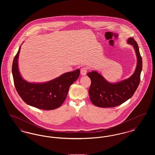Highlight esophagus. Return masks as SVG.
<instances>
[{"mask_svg":"<svg viewBox=\"0 0 155 155\" xmlns=\"http://www.w3.org/2000/svg\"><path fill=\"white\" fill-rule=\"evenodd\" d=\"M87 73V67H82L81 68V74L82 75H85Z\"/></svg>","mask_w":155,"mask_h":155,"instance_id":"obj_1","label":"esophagus"}]
</instances>
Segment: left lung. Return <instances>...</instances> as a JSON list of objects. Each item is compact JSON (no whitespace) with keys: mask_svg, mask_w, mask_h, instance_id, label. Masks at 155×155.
I'll return each mask as SVG.
<instances>
[{"mask_svg":"<svg viewBox=\"0 0 155 155\" xmlns=\"http://www.w3.org/2000/svg\"><path fill=\"white\" fill-rule=\"evenodd\" d=\"M127 44L134 47L137 58L135 70L127 79L116 83L107 81L103 76L96 71L87 73L91 80L89 89V95L91 102L100 107H116L124 103L133 96L140 82L142 60L139 48L133 38H129Z\"/></svg>","mask_w":155,"mask_h":155,"instance_id":"1","label":"left lung"}]
</instances>
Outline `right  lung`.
Masks as SVG:
<instances>
[{
  "label": "right lung",
  "mask_w": 155,
  "mask_h": 155,
  "mask_svg": "<svg viewBox=\"0 0 155 155\" xmlns=\"http://www.w3.org/2000/svg\"><path fill=\"white\" fill-rule=\"evenodd\" d=\"M20 49V46L12 65L14 84L18 95L25 103L38 109L49 110L58 108L64 102L71 85L78 78L80 70L67 72L45 82H29L22 78L18 70Z\"/></svg>",
  "instance_id": "add662e5"
}]
</instances>
